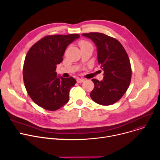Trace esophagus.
<instances>
[{"mask_svg":"<svg viewBox=\"0 0 160 160\" xmlns=\"http://www.w3.org/2000/svg\"><path fill=\"white\" fill-rule=\"evenodd\" d=\"M85 81V79H83V78H78L77 80V82H78V83H82V82H83Z\"/></svg>","mask_w":160,"mask_h":160,"instance_id":"1","label":"esophagus"}]
</instances>
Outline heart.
<instances>
[{"label": "heart", "mask_w": 160, "mask_h": 160, "mask_svg": "<svg viewBox=\"0 0 160 160\" xmlns=\"http://www.w3.org/2000/svg\"><path fill=\"white\" fill-rule=\"evenodd\" d=\"M79 44V46L80 47V48H87V47H92V44H91L90 42L86 41V40H80L78 43Z\"/></svg>", "instance_id": "obj_1"}]
</instances>
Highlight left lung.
<instances>
[{
  "label": "left lung",
  "mask_w": 160,
  "mask_h": 160,
  "mask_svg": "<svg viewBox=\"0 0 160 160\" xmlns=\"http://www.w3.org/2000/svg\"><path fill=\"white\" fill-rule=\"evenodd\" d=\"M82 35L96 45L98 62L104 70L102 81L92 79L94 88L90 92V98L102 106L115 103L125 94L131 81L132 68L128 54L115 38L98 32Z\"/></svg>",
  "instance_id": "8db88e82"
}]
</instances>
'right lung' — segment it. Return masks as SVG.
<instances>
[{
  "mask_svg": "<svg viewBox=\"0 0 160 160\" xmlns=\"http://www.w3.org/2000/svg\"><path fill=\"white\" fill-rule=\"evenodd\" d=\"M79 37L78 34L48 35L28 51L22 69L23 81L28 94L40 107L56 111L68 102L70 90L77 81L72 77H58L55 71L68 45Z\"/></svg>",
  "mask_w": 160,
  "mask_h": 160,
  "instance_id": "obj_1",
  "label": "right lung"
}]
</instances>
